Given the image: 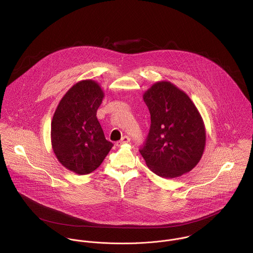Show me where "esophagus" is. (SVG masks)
Listing matches in <instances>:
<instances>
[{"label":"esophagus","instance_id":"34e87169","mask_svg":"<svg viewBox=\"0 0 253 253\" xmlns=\"http://www.w3.org/2000/svg\"><path fill=\"white\" fill-rule=\"evenodd\" d=\"M129 141H130V138L128 137V136H124L120 141H118L116 144L117 146H122V145L126 144V143H129Z\"/></svg>","mask_w":253,"mask_h":253}]
</instances>
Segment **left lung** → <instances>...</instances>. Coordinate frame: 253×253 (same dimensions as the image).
<instances>
[{
  "label": "left lung",
  "mask_w": 253,
  "mask_h": 253,
  "mask_svg": "<svg viewBox=\"0 0 253 253\" xmlns=\"http://www.w3.org/2000/svg\"><path fill=\"white\" fill-rule=\"evenodd\" d=\"M151 126L140 154L163 178L191 171L201 161L207 140L204 120L188 94L169 81L157 82L143 94Z\"/></svg>",
  "instance_id": "left-lung-1"
}]
</instances>
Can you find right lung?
<instances>
[{
	"label": "right lung",
	"instance_id": "right-lung-1",
	"mask_svg": "<svg viewBox=\"0 0 253 253\" xmlns=\"http://www.w3.org/2000/svg\"><path fill=\"white\" fill-rule=\"evenodd\" d=\"M104 95L96 81H80L64 94L52 117L53 153L65 169L79 175L95 170L113 146L96 117Z\"/></svg>",
	"mask_w": 253,
	"mask_h": 253
}]
</instances>
